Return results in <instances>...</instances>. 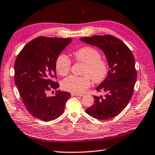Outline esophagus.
I'll return each mask as SVG.
<instances>
[{
  "mask_svg": "<svg viewBox=\"0 0 155 155\" xmlns=\"http://www.w3.org/2000/svg\"><path fill=\"white\" fill-rule=\"evenodd\" d=\"M84 95L83 94H74V93H72L71 94V96H83Z\"/></svg>",
  "mask_w": 155,
  "mask_h": 155,
  "instance_id": "34e87169",
  "label": "esophagus"
}]
</instances>
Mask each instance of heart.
Here are the masks:
<instances>
[{"label": "heart", "mask_w": 155, "mask_h": 155, "mask_svg": "<svg viewBox=\"0 0 155 155\" xmlns=\"http://www.w3.org/2000/svg\"><path fill=\"white\" fill-rule=\"evenodd\" d=\"M74 59L84 64L83 76L70 75L64 79L62 86L65 90L74 94H82L91 86V79L96 83L101 82L108 73V65L101 59L100 52L91 47H84L74 53ZM71 60L68 55L61 54L56 60V71L59 75L65 76L71 68Z\"/></svg>", "instance_id": "heart-1"}]
</instances>
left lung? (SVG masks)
Masks as SVG:
<instances>
[{
    "instance_id": "1",
    "label": "left lung",
    "mask_w": 155,
    "mask_h": 155,
    "mask_svg": "<svg viewBox=\"0 0 155 155\" xmlns=\"http://www.w3.org/2000/svg\"><path fill=\"white\" fill-rule=\"evenodd\" d=\"M80 40L102 50L110 68L106 78L96 88L105 93L104 96H94V104L86 112L102 120L115 117L128 105L133 94L137 77L134 56L124 42L110 35Z\"/></svg>"
}]
</instances>
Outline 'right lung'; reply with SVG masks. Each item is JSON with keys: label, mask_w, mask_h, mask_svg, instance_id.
<instances>
[{"label": "right lung", "mask_w": 155, "mask_h": 155, "mask_svg": "<svg viewBox=\"0 0 155 155\" xmlns=\"http://www.w3.org/2000/svg\"><path fill=\"white\" fill-rule=\"evenodd\" d=\"M71 39L40 37L27 43L15 63V82L25 106L31 115L43 121L59 117L71 95L58 91L47 96V91L57 89L59 84L53 81L55 64L61 52Z\"/></svg>", "instance_id": "1"}]
</instances>
